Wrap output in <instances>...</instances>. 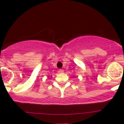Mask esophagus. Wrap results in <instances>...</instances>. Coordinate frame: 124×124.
Segmentation results:
<instances>
[{
	"instance_id": "34e87169",
	"label": "esophagus",
	"mask_w": 124,
	"mask_h": 124,
	"mask_svg": "<svg viewBox=\"0 0 124 124\" xmlns=\"http://www.w3.org/2000/svg\"><path fill=\"white\" fill-rule=\"evenodd\" d=\"M64 70H63V69H59L58 70V72H59V73H62V72H63Z\"/></svg>"
}]
</instances>
